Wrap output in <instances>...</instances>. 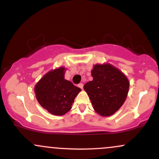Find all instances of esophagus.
Here are the masks:
<instances>
[{"label": "esophagus", "mask_w": 159, "mask_h": 159, "mask_svg": "<svg viewBox=\"0 0 159 159\" xmlns=\"http://www.w3.org/2000/svg\"><path fill=\"white\" fill-rule=\"evenodd\" d=\"M78 86H79L80 89H83V83H80V84H78Z\"/></svg>", "instance_id": "34e87169"}]
</instances>
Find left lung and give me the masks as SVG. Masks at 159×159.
<instances>
[{"instance_id":"1","label":"left lung","mask_w":159,"mask_h":159,"mask_svg":"<svg viewBox=\"0 0 159 159\" xmlns=\"http://www.w3.org/2000/svg\"><path fill=\"white\" fill-rule=\"evenodd\" d=\"M91 73L93 80L84 85V90L97 113L104 117L112 115L125 102L129 80L120 70L109 64H95Z\"/></svg>"}]
</instances>
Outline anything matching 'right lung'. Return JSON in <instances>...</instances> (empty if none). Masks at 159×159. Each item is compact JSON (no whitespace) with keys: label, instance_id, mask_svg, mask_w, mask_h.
I'll list each match as a JSON object with an SVG mask.
<instances>
[{"label":"right lung","instance_id":"1","mask_svg":"<svg viewBox=\"0 0 159 159\" xmlns=\"http://www.w3.org/2000/svg\"><path fill=\"white\" fill-rule=\"evenodd\" d=\"M65 68L49 71L37 83L35 93L39 103L54 115H64L71 109L75 98L81 91L64 79Z\"/></svg>","mask_w":159,"mask_h":159}]
</instances>
